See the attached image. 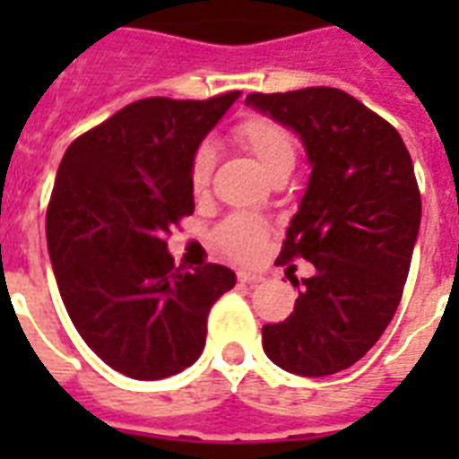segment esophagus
<instances>
[{
	"mask_svg": "<svg viewBox=\"0 0 459 459\" xmlns=\"http://www.w3.org/2000/svg\"><path fill=\"white\" fill-rule=\"evenodd\" d=\"M238 281H240V283H247V286H257V283L264 281V276L257 272H238Z\"/></svg>",
	"mask_w": 459,
	"mask_h": 459,
	"instance_id": "esophagus-1",
	"label": "esophagus"
}]
</instances>
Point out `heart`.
Wrapping results in <instances>:
<instances>
[{"instance_id": "b5f03b06", "label": "heart", "mask_w": 459, "mask_h": 459, "mask_svg": "<svg viewBox=\"0 0 459 459\" xmlns=\"http://www.w3.org/2000/svg\"><path fill=\"white\" fill-rule=\"evenodd\" d=\"M236 140L243 150L255 157L262 171L272 178L281 171H293L298 161V147L293 135L281 124L266 117H250L236 126ZM214 154L207 145L197 147L190 161V186L195 193H202L212 176ZM269 240V226L257 216L238 214L230 216L216 230V245L229 257L238 262H255L264 252Z\"/></svg>"}]
</instances>
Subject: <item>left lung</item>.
I'll return each instance as SVG.
<instances>
[{
  "instance_id": "obj_1",
  "label": "left lung",
  "mask_w": 459,
  "mask_h": 459,
  "mask_svg": "<svg viewBox=\"0 0 459 459\" xmlns=\"http://www.w3.org/2000/svg\"><path fill=\"white\" fill-rule=\"evenodd\" d=\"M245 104L290 128L312 166L279 262L302 257L316 272L293 314L262 328V345L281 369L328 377L362 359L400 305L421 221L412 157L342 90L252 92Z\"/></svg>"
}]
</instances>
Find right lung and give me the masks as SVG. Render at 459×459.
Masks as SVG:
<instances>
[{
  "mask_svg": "<svg viewBox=\"0 0 459 459\" xmlns=\"http://www.w3.org/2000/svg\"><path fill=\"white\" fill-rule=\"evenodd\" d=\"M240 92L140 100L74 140L47 209V247L75 331L138 381L178 374L207 341L209 309L236 286L221 264L183 272L166 247L195 212L190 161Z\"/></svg>",
  "mask_w": 459,
  "mask_h": 459,
  "instance_id": "obj_1",
  "label": "right lung"
}]
</instances>
